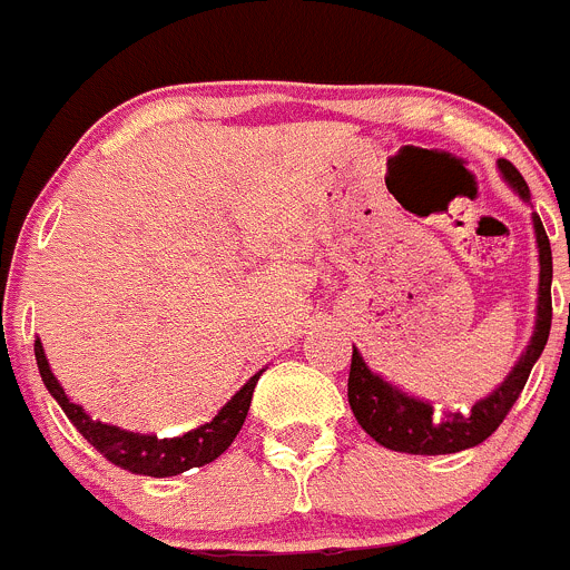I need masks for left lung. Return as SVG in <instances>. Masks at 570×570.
I'll list each match as a JSON object with an SVG mask.
<instances>
[{"label":"left lung","instance_id":"1","mask_svg":"<svg viewBox=\"0 0 570 570\" xmlns=\"http://www.w3.org/2000/svg\"><path fill=\"white\" fill-rule=\"evenodd\" d=\"M499 168L507 183L523 199H529V185L521 177V171L510 160H499ZM534 235H538L540 252V293L534 335L529 341L527 352L518 360L515 368L510 371V376L488 399L476 402L471 407V413H449L446 419H435L430 404L421 402V399L404 396L396 387L387 385L385 380L371 374L368 365L363 363L360 352L354 348L352 368H348V404H352V413L357 419V424L380 446L404 454H454L463 452V449L479 446V443L488 441L499 430V424L507 419L512 404L521 396L523 385L529 380V371H532L534 360L546 348L551 330V244L540 216H534Z\"/></svg>","mask_w":570,"mask_h":570}]
</instances>
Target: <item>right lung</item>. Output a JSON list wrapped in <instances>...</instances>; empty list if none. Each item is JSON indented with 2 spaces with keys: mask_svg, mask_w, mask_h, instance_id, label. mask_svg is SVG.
<instances>
[{
  "mask_svg": "<svg viewBox=\"0 0 570 570\" xmlns=\"http://www.w3.org/2000/svg\"><path fill=\"white\" fill-rule=\"evenodd\" d=\"M36 360L38 371H41V380L47 385V391L52 393L55 402L63 407V413L69 415L71 424L77 426L82 438L101 454V458L110 460L112 465L124 471H132L140 476H177L188 469H199V465L213 463L216 458H222L229 449V443L235 441V435L244 426L246 413H249L252 393H255L257 380L261 374L252 376L222 410L213 421L196 426V430L185 432L179 438H157V435H138V432L118 430V426L101 424L94 421L80 404L69 402V396L63 393L60 382L55 380L52 368L47 363V354H43L41 341H36Z\"/></svg>",
  "mask_w": 570,
  "mask_h": 570,
  "instance_id": "obj_1",
  "label": "right lung"
}]
</instances>
